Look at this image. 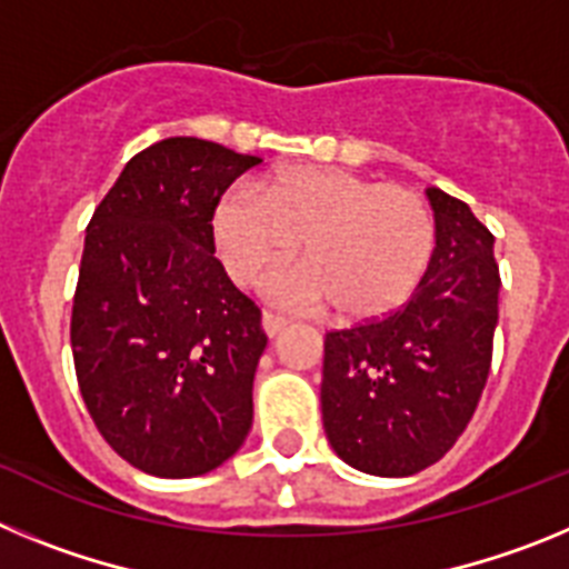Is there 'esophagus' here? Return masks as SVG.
<instances>
[{"label": "esophagus", "mask_w": 569, "mask_h": 569, "mask_svg": "<svg viewBox=\"0 0 569 569\" xmlns=\"http://www.w3.org/2000/svg\"><path fill=\"white\" fill-rule=\"evenodd\" d=\"M261 328H264V333L268 336H279L281 330L288 328V319L279 313H270V310H264V313H261Z\"/></svg>", "instance_id": "obj_1"}]
</instances>
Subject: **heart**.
Listing matches in <instances>:
<instances>
[{
    "label": "heart",
    "instance_id": "heart-1",
    "mask_svg": "<svg viewBox=\"0 0 569 569\" xmlns=\"http://www.w3.org/2000/svg\"><path fill=\"white\" fill-rule=\"evenodd\" d=\"M213 239L239 284H253L299 250L308 264L279 273L270 293L288 305H333L345 321L401 308L425 279L436 222L416 190L341 168L276 170L261 193L230 190L213 213Z\"/></svg>",
    "mask_w": 569,
    "mask_h": 569
}]
</instances>
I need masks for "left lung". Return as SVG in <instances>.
Instances as JSON below:
<instances>
[{
	"label": "left lung",
	"mask_w": 569,
	"mask_h": 569,
	"mask_svg": "<svg viewBox=\"0 0 569 569\" xmlns=\"http://www.w3.org/2000/svg\"><path fill=\"white\" fill-rule=\"evenodd\" d=\"M433 261L407 305L325 336L321 421L341 461L413 476L465 433L487 385L499 321L492 233L465 202L427 188Z\"/></svg>",
	"instance_id": "1"
}]
</instances>
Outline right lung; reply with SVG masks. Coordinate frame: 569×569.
Instances as JSON below:
<instances>
[{"instance_id":"right-lung-1","label":"right lung","mask_w":569,"mask_h":569,"mask_svg":"<svg viewBox=\"0 0 569 569\" xmlns=\"http://www.w3.org/2000/svg\"><path fill=\"white\" fill-rule=\"evenodd\" d=\"M259 156L196 136L136 153L84 233L70 347L99 433L128 465L190 479L253 425L261 310L216 259L213 213Z\"/></svg>"}]
</instances>
